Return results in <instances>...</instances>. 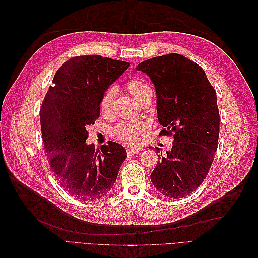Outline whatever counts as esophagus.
I'll use <instances>...</instances> for the list:
<instances>
[{
	"mask_svg": "<svg viewBox=\"0 0 258 258\" xmlns=\"http://www.w3.org/2000/svg\"><path fill=\"white\" fill-rule=\"evenodd\" d=\"M140 151V148L139 147H136V146H132V147H127V155L128 156H134L135 154H137V153H139Z\"/></svg>",
	"mask_w": 258,
	"mask_h": 258,
	"instance_id": "obj_1",
	"label": "esophagus"
}]
</instances>
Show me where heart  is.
Instances as JSON below:
<instances>
[{"mask_svg":"<svg viewBox=\"0 0 258 258\" xmlns=\"http://www.w3.org/2000/svg\"><path fill=\"white\" fill-rule=\"evenodd\" d=\"M124 89L129 95L136 99L138 102L141 103L142 101L151 97V88L145 82L139 79H130L124 83ZM115 97V91L113 88L107 89L101 99L100 110L102 114L106 115L111 112L113 106V101ZM146 129L145 121H121L117 124L112 130V136L121 142L134 143L138 141L139 136Z\"/></svg>","mask_w":258,"mask_h":258,"instance_id":"heart-1","label":"heart"}]
</instances>
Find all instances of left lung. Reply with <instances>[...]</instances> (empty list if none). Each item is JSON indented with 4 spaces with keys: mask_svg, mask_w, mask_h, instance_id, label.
Returning <instances> with one entry per match:
<instances>
[{
    "mask_svg": "<svg viewBox=\"0 0 258 258\" xmlns=\"http://www.w3.org/2000/svg\"><path fill=\"white\" fill-rule=\"evenodd\" d=\"M137 69L155 85L159 136L173 137L151 181L165 197L183 198L204 182L214 160L220 135L215 89L200 66L178 53L147 59Z\"/></svg>",
    "mask_w": 258,
    "mask_h": 258,
    "instance_id": "8db88e82",
    "label": "left lung"
}]
</instances>
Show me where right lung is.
Wrapping results in <instances>:
<instances>
[{
	"instance_id": "right-lung-1",
	"label": "right lung",
	"mask_w": 258,
	"mask_h": 258,
	"mask_svg": "<svg viewBox=\"0 0 258 258\" xmlns=\"http://www.w3.org/2000/svg\"><path fill=\"white\" fill-rule=\"evenodd\" d=\"M129 68V62L98 54L66 61L53 76L41 105L45 153L54 177L68 194L85 201L106 196L116 182L124 148L108 142L88 145L87 127L100 116L105 90Z\"/></svg>"
}]
</instances>
